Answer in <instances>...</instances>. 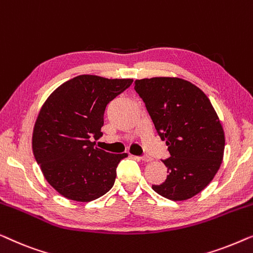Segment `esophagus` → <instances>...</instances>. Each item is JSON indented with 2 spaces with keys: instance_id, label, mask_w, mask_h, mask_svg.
<instances>
[{
  "instance_id": "esophagus-1",
  "label": "esophagus",
  "mask_w": 253,
  "mask_h": 253,
  "mask_svg": "<svg viewBox=\"0 0 253 253\" xmlns=\"http://www.w3.org/2000/svg\"><path fill=\"white\" fill-rule=\"evenodd\" d=\"M140 159L144 163H149V162L152 161V158L150 157V156H143V157H140Z\"/></svg>"
}]
</instances>
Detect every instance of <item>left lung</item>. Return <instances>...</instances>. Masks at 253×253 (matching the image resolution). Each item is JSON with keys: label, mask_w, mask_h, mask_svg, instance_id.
<instances>
[{"label": "left lung", "mask_w": 253, "mask_h": 253, "mask_svg": "<svg viewBox=\"0 0 253 253\" xmlns=\"http://www.w3.org/2000/svg\"><path fill=\"white\" fill-rule=\"evenodd\" d=\"M134 89L170 154L163 161L167 179L152 189L175 202L196 196L213 180L225 151V131L209 97L176 77L135 80Z\"/></svg>", "instance_id": "8db88e82"}]
</instances>
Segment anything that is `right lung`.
Returning a JSON list of instances; mask_svg holds the SVG:
<instances>
[{"label": "right lung", "mask_w": 253, "mask_h": 253, "mask_svg": "<svg viewBox=\"0 0 253 253\" xmlns=\"http://www.w3.org/2000/svg\"><path fill=\"white\" fill-rule=\"evenodd\" d=\"M133 79L83 74L60 84L41 106L33 128L32 149L48 183L67 199L91 202L115 183L117 166L127 154L96 147L104 111Z\"/></svg>", "instance_id": "obj_1"}]
</instances>
